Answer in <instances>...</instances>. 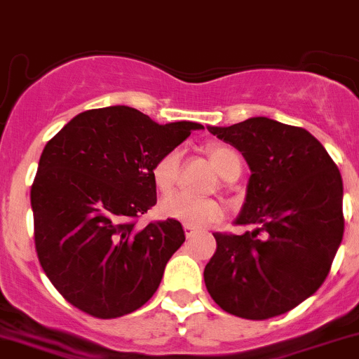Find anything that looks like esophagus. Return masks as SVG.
<instances>
[{
  "mask_svg": "<svg viewBox=\"0 0 359 359\" xmlns=\"http://www.w3.org/2000/svg\"><path fill=\"white\" fill-rule=\"evenodd\" d=\"M184 233H186L187 239H191V237L196 233V229H193V226H189V225H184Z\"/></svg>",
  "mask_w": 359,
  "mask_h": 359,
  "instance_id": "obj_1",
  "label": "esophagus"
}]
</instances>
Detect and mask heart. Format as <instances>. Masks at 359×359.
I'll use <instances>...</instances> for the list:
<instances>
[{
    "instance_id": "heart-1",
    "label": "heart",
    "mask_w": 359,
    "mask_h": 359,
    "mask_svg": "<svg viewBox=\"0 0 359 359\" xmlns=\"http://www.w3.org/2000/svg\"><path fill=\"white\" fill-rule=\"evenodd\" d=\"M210 161L214 168L217 170L223 179H229L233 172H241V157L233 149L226 145H214L207 147ZM180 173V152L179 150H170L164 156H161L152 166V180L154 186L166 195L177 186ZM159 212L164 217L180 221L184 225L189 226H207L210 223L223 219L225 209L219 202L212 198H195L186 193H173L166 196L159 203Z\"/></svg>"
}]
</instances>
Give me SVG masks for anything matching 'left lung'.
<instances>
[{
  "mask_svg": "<svg viewBox=\"0 0 359 359\" xmlns=\"http://www.w3.org/2000/svg\"><path fill=\"white\" fill-rule=\"evenodd\" d=\"M236 147L251 177L237 225L216 232V253L203 271L221 310L251 320L281 316L326 280L344 236L341 177L319 140L303 127L255 116L209 127Z\"/></svg>",
  "mask_w": 359,
  "mask_h": 359,
  "instance_id": "left-lung-1",
  "label": "left lung"
}]
</instances>
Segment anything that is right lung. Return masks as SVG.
I'll return each mask as SVG.
<instances>
[{"label":"right lung","mask_w":359,"mask_h":359,"mask_svg":"<svg viewBox=\"0 0 359 359\" xmlns=\"http://www.w3.org/2000/svg\"><path fill=\"white\" fill-rule=\"evenodd\" d=\"M202 123L159 126L127 106L74 116L43 149L32 184L33 236L55 289L97 319L138 310L186 241L177 219L138 217L156 205L152 166Z\"/></svg>","instance_id":"1"}]
</instances>
